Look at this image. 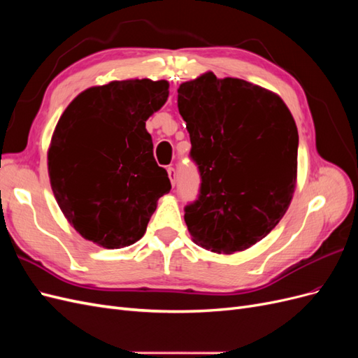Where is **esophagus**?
<instances>
[{"instance_id":"34e87169","label":"esophagus","mask_w":358,"mask_h":358,"mask_svg":"<svg viewBox=\"0 0 358 358\" xmlns=\"http://www.w3.org/2000/svg\"><path fill=\"white\" fill-rule=\"evenodd\" d=\"M167 173H169V178H170L171 185L175 187V185H176V178H178V175H176V170L173 169V167H169V169H167Z\"/></svg>"}]
</instances>
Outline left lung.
Returning a JSON list of instances; mask_svg holds the SVG:
<instances>
[{"instance_id":"8db88e82","label":"left lung","mask_w":358,"mask_h":358,"mask_svg":"<svg viewBox=\"0 0 358 358\" xmlns=\"http://www.w3.org/2000/svg\"><path fill=\"white\" fill-rule=\"evenodd\" d=\"M178 107L201 176L199 200L185 208L192 241L216 254L245 251L275 229L294 194V117L278 94L212 71L179 86Z\"/></svg>"}]
</instances>
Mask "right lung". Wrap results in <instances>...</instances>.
<instances>
[{
	"label": "right lung",
	"mask_w": 358,
	"mask_h": 358,
	"mask_svg": "<svg viewBox=\"0 0 358 358\" xmlns=\"http://www.w3.org/2000/svg\"><path fill=\"white\" fill-rule=\"evenodd\" d=\"M167 99V80H113L85 90L61 115L48 150L50 187L86 241L107 249L136 243L171 189L146 131Z\"/></svg>",
	"instance_id": "add662e5"
}]
</instances>
